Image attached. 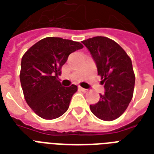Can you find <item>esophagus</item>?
<instances>
[{
  "label": "esophagus",
  "mask_w": 154,
  "mask_h": 154,
  "mask_svg": "<svg viewBox=\"0 0 154 154\" xmlns=\"http://www.w3.org/2000/svg\"><path fill=\"white\" fill-rule=\"evenodd\" d=\"M78 88H79V89H80V90H82V91L85 92H85H87V91H88V89H84V88H82V87H81V86H79V87H78Z\"/></svg>",
  "instance_id": "obj_1"
}]
</instances>
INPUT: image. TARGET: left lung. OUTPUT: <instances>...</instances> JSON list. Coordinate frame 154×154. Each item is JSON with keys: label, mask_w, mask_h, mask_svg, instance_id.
Masks as SVG:
<instances>
[{"label": "left lung", "mask_w": 154, "mask_h": 154, "mask_svg": "<svg viewBox=\"0 0 154 154\" xmlns=\"http://www.w3.org/2000/svg\"><path fill=\"white\" fill-rule=\"evenodd\" d=\"M82 43L91 53L105 89L98 102L90 105V110L99 119L113 121L125 111L134 95L135 74L131 59L108 37H95Z\"/></svg>", "instance_id": "8db88e82"}]
</instances>
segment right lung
Segmentation results:
<instances>
[{"instance_id":"right-lung-1","label":"right lung","mask_w":154,"mask_h":154,"mask_svg":"<svg viewBox=\"0 0 154 154\" xmlns=\"http://www.w3.org/2000/svg\"><path fill=\"white\" fill-rule=\"evenodd\" d=\"M83 48L78 42L60 37H45L28 49L21 59L20 80L27 104L45 120L65 113L77 87L61 85L60 69L70 53Z\"/></svg>"}]
</instances>
